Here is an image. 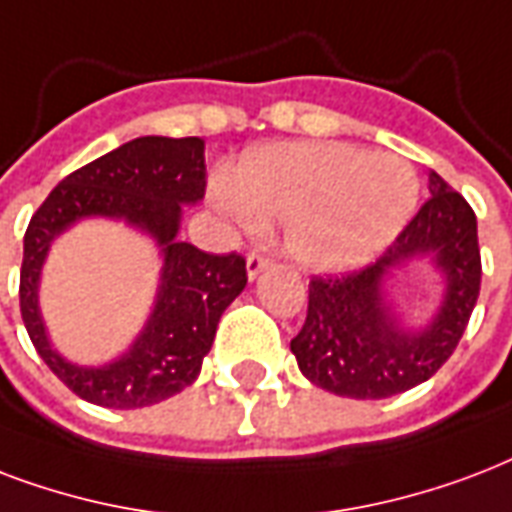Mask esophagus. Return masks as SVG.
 Returning <instances> with one entry per match:
<instances>
[{
    "mask_svg": "<svg viewBox=\"0 0 512 512\" xmlns=\"http://www.w3.org/2000/svg\"><path fill=\"white\" fill-rule=\"evenodd\" d=\"M245 264H248V277L253 280V277H259L261 269L269 267V256H264L261 251H251L248 253V261H245Z\"/></svg>",
    "mask_w": 512,
    "mask_h": 512,
    "instance_id": "esophagus-1",
    "label": "esophagus"
}]
</instances>
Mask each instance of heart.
Masks as SVG:
<instances>
[{"mask_svg":"<svg viewBox=\"0 0 512 512\" xmlns=\"http://www.w3.org/2000/svg\"><path fill=\"white\" fill-rule=\"evenodd\" d=\"M417 194L406 160L339 141L261 146L213 186L221 211L245 227L285 221L288 253L320 272L360 267L384 251Z\"/></svg>","mask_w":512,"mask_h":512,"instance_id":"heart-1","label":"heart"}]
</instances>
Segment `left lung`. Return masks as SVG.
<instances>
[{
	"mask_svg": "<svg viewBox=\"0 0 512 512\" xmlns=\"http://www.w3.org/2000/svg\"><path fill=\"white\" fill-rule=\"evenodd\" d=\"M419 255L434 256L447 296L433 324L408 332L383 301V280ZM478 293V221L470 202L433 170L430 197L379 259L350 275L312 277L307 320L291 352L301 374L323 390L358 400L392 398L427 382L451 358Z\"/></svg>",
	"mask_w": 512,
	"mask_h": 512,
	"instance_id": "8db88e82",
	"label": "left lung"
}]
</instances>
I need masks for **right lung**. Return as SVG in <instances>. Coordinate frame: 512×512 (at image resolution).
<instances>
[{"label":"right lung","instance_id":"1","mask_svg":"<svg viewBox=\"0 0 512 512\" xmlns=\"http://www.w3.org/2000/svg\"><path fill=\"white\" fill-rule=\"evenodd\" d=\"M205 194V141L197 136L133 138L69 173L31 216L23 237L21 315L50 371L87 403L144 408L197 379L219 320L248 283L240 253H205L178 243L181 202ZM85 215H114L146 228L163 245L166 267L155 312L120 361L101 369L66 364L49 347L38 318L36 283L55 234Z\"/></svg>","mask_w":512,"mask_h":512}]
</instances>
